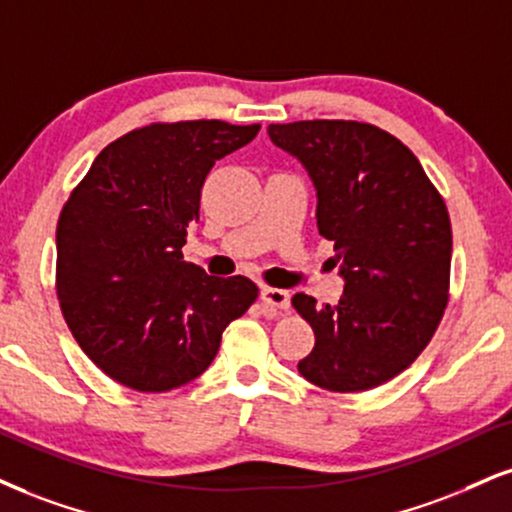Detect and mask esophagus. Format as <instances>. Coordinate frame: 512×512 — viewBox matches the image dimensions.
Wrapping results in <instances>:
<instances>
[{"label":"esophagus","instance_id":"34e87169","mask_svg":"<svg viewBox=\"0 0 512 512\" xmlns=\"http://www.w3.org/2000/svg\"><path fill=\"white\" fill-rule=\"evenodd\" d=\"M260 298H262L264 305L276 307V310H288V305H291V293L283 291V288L264 286L260 291Z\"/></svg>","mask_w":512,"mask_h":512}]
</instances>
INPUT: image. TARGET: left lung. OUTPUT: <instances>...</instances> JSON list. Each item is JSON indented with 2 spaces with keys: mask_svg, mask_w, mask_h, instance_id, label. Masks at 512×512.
<instances>
[{
  "mask_svg": "<svg viewBox=\"0 0 512 512\" xmlns=\"http://www.w3.org/2000/svg\"><path fill=\"white\" fill-rule=\"evenodd\" d=\"M267 133L315 183L319 233L334 240L346 279L336 305L293 295L315 331L298 372L336 393L386 384L427 348L448 305L446 202L420 159L372 123L293 121L272 123Z\"/></svg>",
  "mask_w": 512,
  "mask_h": 512,
  "instance_id": "obj_1",
  "label": "left lung"
}]
</instances>
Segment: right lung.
Returning a JSON list of instances; mask_svg holds the SVG:
<instances>
[{"instance_id":"add662e5","label":"right lung","mask_w":512,"mask_h":512,"mask_svg":"<svg viewBox=\"0 0 512 512\" xmlns=\"http://www.w3.org/2000/svg\"><path fill=\"white\" fill-rule=\"evenodd\" d=\"M260 123H150L109 143L73 188L57 224V298L83 353L133 391L200 377L221 334L255 303L245 276L217 279L183 260L217 159Z\"/></svg>"}]
</instances>
